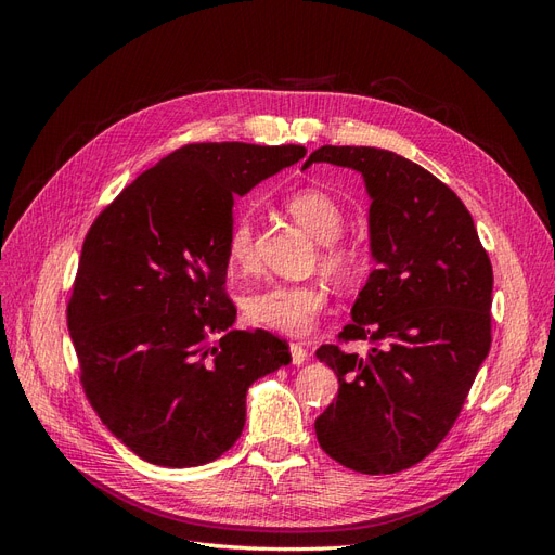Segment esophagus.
Instances as JSON below:
<instances>
[{"label":"esophagus","instance_id":"esophagus-1","mask_svg":"<svg viewBox=\"0 0 555 555\" xmlns=\"http://www.w3.org/2000/svg\"><path fill=\"white\" fill-rule=\"evenodd\" d=\"M289 351H292V363L294 365H300L306 359H308V349L300 345V343H292L289 345Z\"/></svg>","mask_w":555,"mask_h":555}]
</instances>
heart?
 I'll return each mask as SVG.
<instances>
[{"label": "heart", "instance_id": "1", "mask_svg": "<svg viewBox=\"0 0 555 555\" xmlns=\"http://www.w3.org/2000/svg\"><path fill=\"white\" fill-rule=\"evenodd\" d=\"M287 210L294 220L324 243V266L333 275H347L354 266V255L335 245L345 231V212L328 192L306 188L287 196ZM229 259L233 266L247 268L255 259V222L241 212L229 227ZM326 306V289L317 282L268 284L243 298V314L249 324L287 335H306L319 312Z\"/></svg>", "mask_w": 555, "mask_h": 555}]
</instances>
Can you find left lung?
Wrapping results in <instances>:
<instances>
[{
	"instance_id": "8db88e82",
	"label": "left lung",
	"mask_w": 555,
	"mask_h": 555,
	"mask_svg": "<svg viewBox=\"0 0 555 555\" xmlns=\"http://www.w3.org/2000/svg\"><path fill=\"white\" fill-rule=\"evenodd\" d=\"M319 162L363 176L375 271L338 335L371 351L317 349L340 386L314 433L340 465L393 475L444 440L489 357L493 268L463 201L418 164L357 145H322L304 169Z\"/></svg>"
}]
</instances>
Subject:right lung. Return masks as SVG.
<instances>
[{
	"label": "right lung",
	"mask_w": 555,
	"mask_h": 555,
	"mask_svg": "<svg viewBox=\"0 0 555 555\" xmlns=\"http://www.w3.org/2000/svg\"><path fill=\"white\" fill-rule=\"evenodd\" d=\"M304 157V145H182L88 231L66 324L90 405L143 461L220 459L249 386L292 361L278 335L231 328L227 236L233 198Z\"/></svg>",
	"instance_id": "1"
}]
</instances>
